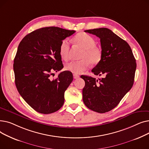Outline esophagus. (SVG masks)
Returning a JSON list of instances; mask_svg holds the SVG:
<instances>
[{
  "instance_id": "1",
  "label": "esophagus",
  "mask_w": 149,
  "mask_h": 149,
  "mask_svg": "<svg viewBox=\"0 0 149 149\" xmlns=\"http://www.w3.org/2000/svg\"><path fill=\"white\" fill-rule=\"evenodd\" d=\"M73 77H74V79H79V78L80 77V76L79 75L77 74H74L73 75Z\"/></svg>"
}]
</instances>
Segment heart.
<instances>
[{
  "label": "heart",
  "instance_id": "obj_1",
  "mask_svg": "<svg viewBox=\"0 0 149 149\" xmlns=\"http://www.w3.org/2000/svg\"><path fill=\"white\" fill-rule=\"evenodd\" d=\"M74 43L82 49L80 58L77 61H70L65 65V69L74 74H80L87 70L90 64L97 65L102 58V51L95 45V40L91 36L84 33L75 35L73 38ZM70 44L68 40H63L60 45L59 54L61 58L67 60L69 57Z\"/></svg>",
  "mask_w": 149,
  "mask_h": 149
}]
</instances>
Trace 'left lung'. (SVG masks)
<instances>
[{
  "mask_svg": "<svg viewBox=\"0 0 149 149\" xmlns=\"http://www.w3.org/2000/svg\"><path fill=\"white\" fill-rule=\"evenodd\" d=\"M84 32L100 38L102 58L93 68L95 78L81 75L85 81L83 100L91 110L98 113L111 111L130 90L134 82L136 60L129 45L108 28L88 29Z\"/></svg>",
  "mask_w": 149,
  "mask_h": 149,
  "instance_id": "1",
  "label": "left lung"
}]
</instances>
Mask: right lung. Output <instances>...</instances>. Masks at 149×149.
Here are the masks:
<instances>
[{"label": "right lung", "instance_id": "obj_1", "mask_svg": "<svg viewBox=\"0 0 149 149\" xmlns=\"http://www.w3.org/2000/svg\"><path fill=\"white\" fill-rule=\"evenodd\" d=\"M74 33L55 26L42 28L26 35L19 45L13 65L15 84L22 97L39 113L55 112L64 104L72 74L65 70L56 79L51 75L63 68L61 42Z\"/></svg>", "mask_w": 149, "mask_h": 149}]
</instances>
